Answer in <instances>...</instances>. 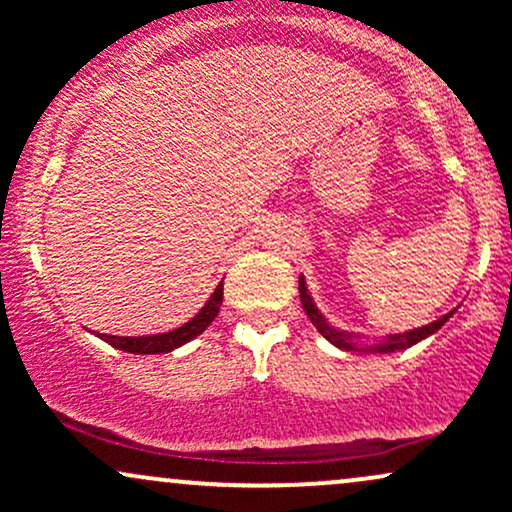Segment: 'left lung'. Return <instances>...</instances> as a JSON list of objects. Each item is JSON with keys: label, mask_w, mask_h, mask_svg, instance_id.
I'll use <instances>...</instances> for the list:
<instances>
[{"label": "left lung", "mask_w": 512, "mask_h": 512, "mask_svg": "<svg viewBox=\"0 0 512 512\" xmlns=\"http://www.w3.org/2000/svg\"><path fill=\"white\" fill-rule=\"evenodd\" d=\"M298 293H301V303H303V310L305 315L310 317V322L315 325V330L322 334V337L327 339V342L337 346V349H344V351H361V354H392V351H404L409 349V346L424 342L426 337H431V334H436L440 327L445 325V322L450 320L452 313L438 317V320L428 322L424 327H416V330H409V332H399V334H387V337L378 339V342L368 344L363 342L361 334H354V332H344V330H337V327H332L330 322L325 320V315L317 310V305L313 301V296L308 293V284H305L303 274L298 276Z\"/></svg>", "instance_id": "1"}]
</instances>
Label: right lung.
<instances>
[{
    "label": "right lung",
    "mask_w": 512,
    "mask_h": 512,
    "mask_svg": "<svg viewBox=\"0 0 512 512\" xmlns=\"http://www.w3.org/2000/svg\"><path fill=\"white\" fill-rule=\"evenodd\" d=\"M223 303V281L216 286L214 293L209 296V301L202 305V310L187 320L185 325H180L178 330H170L163 334H146V337H117V334H98L103 342H108L115 349L127 351V354H168V351L178 349V346L192 342L199 337L207 327L214 322V317L219 315V308Z\"/></svg>",
    "instance_id": "right-lung-1"
}]
</instances>
